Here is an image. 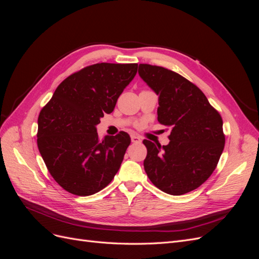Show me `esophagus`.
Masks as SVG:
<instances>
[{"label": "esophagus", "mask_w": 259, "mask_h": 259, "mask_svg": "<svg viewBox=\"0 0 259 259\" xmlns=\"http://www.w3.org/2000/svg\"><path fill=\"white\" fill-rule=\"evenodd\" d=\"M131 139H132V143H140L142 142V139H140V137H138L137 135H131Z\"/></svg>", "instance_id": "esophagus-1"}]
</instances>
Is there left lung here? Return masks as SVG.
<instances>
[{"instance_id":"1","label":"left lung","mask_w":259,"mask_h":259,"mask_svg":"<svg viewBox=\"0 0 259 259\" xmlns=\"http://www.w3.org/2000/svg\"><path fill=\"white\" fill-rule=\"evenodd\" d=\"M138 74L159 96L158 120L170 130L166 146L144 140L149 179L171 195L197 189L213 173L224 150L221 114L199 88L174 71L140 64Z\"/></svg>"}]
</instances>
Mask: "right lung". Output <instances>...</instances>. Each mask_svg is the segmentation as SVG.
Here are the masks:
<instances>
[{"label":"right lung","instance_id":"obj_1","mask_svg":"<svg viewBox=\"0 0 259 259\" xmlns=\"http://www.w3.org/2000/svg\"><path fill=\"white\" fill-rule=\"evenodd\" d=\"M137 64L89 66L62 81L37 119V147L53 178L68 192L88 197L119 170L131 144L125 132L98 138L104 113L137 73Z\"/></svg>","mask_w":259,"mask_h":259}]
</instances>
